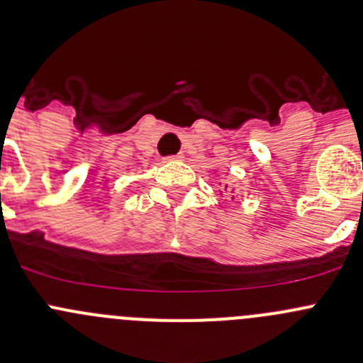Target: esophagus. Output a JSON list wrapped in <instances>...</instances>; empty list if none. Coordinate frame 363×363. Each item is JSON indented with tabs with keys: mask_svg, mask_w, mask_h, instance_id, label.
<instances>
[{
	"mask_svg": "<svg viewBox=\"0 0 363 363\" xmlns=\"http://www.w3.org/2000/svg\"><path fill=\"white\" fill-rule=\"evenodd\" d=\"M184 158V155H175V156H168V158H164L167 161H181Z\"/></svg>",
	"mask_w": 363,
	"mask_h": 363,
	"instance_id": "obj_1",
	"label": "esophagus"
}]
</instances>
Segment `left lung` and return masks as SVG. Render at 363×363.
<instances>
[{
	"mask_svg": "<svg viewBox=\"0 0 363 363\" xmlns=\"http://www.w3.org/2000/svg\"><path fill=\"white\" fill-rule=\"evenodd\" d=\"M226 188H228V186H225V189H226Z\"/></svg>",
	"mask_w": 363,
	"mask_h": 363,
	"instance_id": "left-lung-1",
	"label": "left lung"
}]
</instances>
